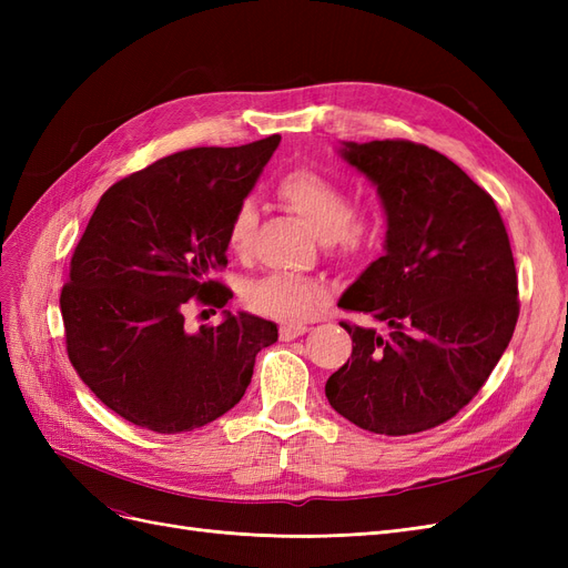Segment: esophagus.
<instances>
[{
	"label": "esophagus",
	"instance_id": "34e87169",
	"mask_svg": "<svg viewBox=\"0 0 568 568\" xmlns=\"http://www.w3.org/2000/svg\"><path fill=\"white\" fill-rule=\"evenodd\" d=\"M307 332L305 324H282L280 326V338L282 341H294Z\"/></svg>",
	"mask_w": 568,
	"mask_h": 568
}]
</instances>
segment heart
<instances>
[{
    "instance_id": "1",
    "label": "heart",
    "mask_w": 568,
    "mask_h": 568,
    "mask_svg": "<svg viewBox=\"0 0 568 568\" xmlns=\"http://www.w3.org/2000/svg\"><path fill=\"white\" fill-rule=\"evenodd\" d=\"M277 196L315 234L336 251L338 257H357L374 246L382 232L376 213H357L346 184L320 173L315 168H296L277 184ZM257 227V211L251 201L234 209L227 225V246L236 255H248ZM329 298V291L317 280L270 274L246 288L251 311L282 322L307 320Z\"/></svg>"
}]
</instances>
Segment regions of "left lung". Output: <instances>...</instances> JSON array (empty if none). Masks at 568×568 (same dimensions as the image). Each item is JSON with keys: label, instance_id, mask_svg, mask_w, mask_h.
Wrapping results in <instances>:
<instances>
[{"label": "left lung", "instance_id": "left-lung-1", "mask_svg": "<svg viewBox=\"0 0 568 568\" xmlns=\"http://www.w3.org/2000/svg\"><path fill=\"white\" fill-rule=\"evenodd\" d=\"M376 186L384 255L341 296L348 363L326 379L329 405L372 434L407 436L453 419L500 363L519 320L517 267L500 211L448 156L407 140L338 149Z\"/></svg>", "mask_w": 568, "mask_h": 568}]
</instances>
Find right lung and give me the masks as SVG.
I'll list each match as a JSON object with an SVG mask.
<instances>
[{
	"mask_svg": "<svg viewBox=\"0 0 568 568\" xmlns=\"http://www.w3.org/2000/svg\"><path fill=\"white\" fill-rule=\"evenodd\" d=\"M282 136L178 151L99 199L61 291L65 351L115 415L156 434L194 432L225 415L251 384L277 324L248 313L199 332L196 305L225 307L213 280L227 265V225Z\"/></svg>",
	"mask_w": 568,
	"mask_h": 568,
	"instance_id": "right-lung-1",
	"label": "right lung"
}]
</instances>
